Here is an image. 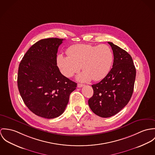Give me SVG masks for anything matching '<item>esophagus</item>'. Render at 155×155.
Returning a JSON list of instances; mask_svg holds the SVG:
<instances>
[{"label": "esophagus", "mask_w": 155, "mask_h": 155, "mask_svg": "<svg viewBox=\"0 0 155 155\" xmlns=\"http://www.w3.org/2000/svg\"><path fill=\"white\" fill-rule=\"evenodd\" d=\"M83 86H84V84H77V87H79V88L82 87H83Z\"/></svg>", "instance_id": "esophagus-1"}]
</instances>
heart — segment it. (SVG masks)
I'll return each instance as SVG.
<instances>
[{"mask_svg":"<svg viewBox=\"0 0 155 155\" xmlns=\"http://www.w3.org/2000/svg\"><path fill=\"white\" fill-rule=\"evenodd\" d=\"M67 53L68 56H58L59 68L64 75L70 78L82 66L84 71L77 77V80L81 81L103 79L109 73L114 61L112 50L106 45H75L69 47Z\"/></svg>","mask_w":155,"mask_h":155,"instance_id":"obj_1","label":"heart"}]
</instances>
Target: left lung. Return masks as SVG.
I'll return each instance as SVG.
<instances>
[{"mask_svg":"<svg viewBox=\"0 0 155 155\" xmlns=\"http://www.w3.org/2000/svg\"><path fill=\"white\" fill-rule=\"evenodd\" d=\"M114 53L112 69L99 83L92 85L93 95L88 103L97 115H115L129 102L134 90L136 70L131 55L112 42Z\"/></svg>","mask_w":155,"mask_h":155,"instance_id":"1","label":"left lung"}]
</instances>
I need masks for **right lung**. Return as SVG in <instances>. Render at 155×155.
Here are the masks:
<instances>
[{"label": "right lung", "instance_id": "add662e5", "mask_svg": "<svg viewBox=\"0 0 155 155\" xmlns=\"http://www.w3.org/2000/svg\"><path fill=\"white\" fill-rule=\"evenodd\" d=\"M64 39L48 38L34 44L21 60L17 83L27 107L37 116L52 119L62 115L77 83L57 66V52Z\"/></svg>", "mask_w": 155, "mask_h": 155}]
</instances>
